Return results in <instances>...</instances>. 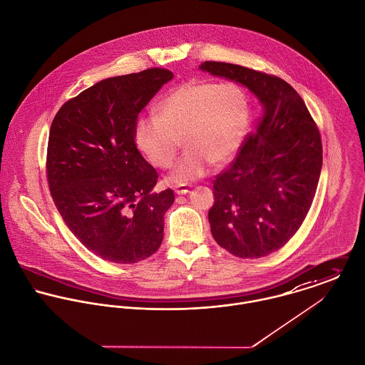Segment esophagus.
Wrapping results in <instances>:
<instances>
[{
	"instance_id": "obj_1",
	"label": "esophagus",
	"mask_w": 365,
	"mask_h": 365,
	"mask_svg": "<svg viewBox=\"0 0 365 365\" xmlns=\"http://www.w3.org/2000/svg\"><path fill=\"white\" fill-rule=\"evenodd\" d=\"M174 191H175V194H178V195H184V194L188 192V185H187V184H178V185L174 187Z\"/></svg>"
}]
</instances>
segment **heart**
Returning a JSON list of instances; mask_svg holds the SVG:
<instances>
[{
	"mask_svg": "<svg viewBox=\"0 0 365 365\" xmlns=\"http://www.w3.org/2000/svg\"><path fill=\"white\" fill-rule=\"evenodd\" d=\"M252 122V103L237 83L190 81L173 90L158 105V116L136 123V145L160 170L170 168L181 139L187 146L170 181L185 184L204 177L210 163L222 165L237 153Z\"/></svg>",
	"mask_w": 365,
	"mask_h": 365,
	"instance_id": "obj_1",
	"label": "heart"
}]
</instances>
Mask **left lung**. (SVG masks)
Segmentation results:
<instances>
[{
  "mask_svg": "<svg viewBox=\"0 0 365 365\" xmlns=\"http://www.w3.org/2000/svg\"><path fill=\"white\" fill-rule=\"evenodd\" d=\"M200 68L246 86L260 101L256 130L213 180L208 213L220 247L260 259L287 245L311 209L323 158L320 133L301 96L282 78L222 61Z\"/></svg>",
  "mask_w": 365,
  "mask_h": 365,
  "instance_id": "left-lung-1",
  "label": "left lung"
}]
</instances>
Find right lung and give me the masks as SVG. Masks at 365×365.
<instances>
[{
  "mask_svg": "<svg viewBox=\"0 0 365 365\" xmlns=\"http://www.w3.org/2000/svg\"><path fill=\"white\" fill-rule=\"evenodd\" d=\"M173 78L165 68L103 80L53 119L46 173L54 205L73 235L103 260L132 264L156 253L173 190L153 191L155 167L139 153V113Z\"/></svg>",
  "mask_w": 365,
  "mask_h": 365,
  "instance_id": "right-lung-1",
  "label": "right lung"
}]
</instances>
